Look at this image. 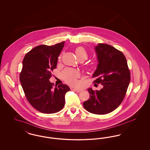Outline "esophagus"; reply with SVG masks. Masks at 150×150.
Returning a JSON list of instances; mask_svg holds the SVG:
<instances>
[{
    "label": "esophagus",
    "instance_id": "esophagus-1",
    "mask_svg": "<svg viewBox=\"0 0 150 150\" xmlns=\"http://www.w3.org/2000/svg\"><path fill=\"white\" fill-rule=\"evenodd\" d=\"M73 90H74L75 92H76V93H80V92L81 91V89H76V88L73 89Z\"/></svg>",
    "mask_w": 150,
    "mask_h": 150
}]
</instances>
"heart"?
<instances>
[{
	"mask_svg": "<svg viewBox=\"0 0 150 150\" xmlns=\"http://www.w3.org/2000/svg\"><path fill=\"white\" fill-rule=\"evenodd\" d=\"M75 54L76 57L79 60L84 61L88 58V54L86 50L82 47H79L76 48ZM62 78L64 80L70 84H76V78L79 76V72L75 70H72L70 69H67L64 70L62 74Z\"/></svg>",
	"mask_w": 150,
	"mask_h": 150,
	"instance_id": "b5f03b06",
	"label": "heart"
}]
</instances>
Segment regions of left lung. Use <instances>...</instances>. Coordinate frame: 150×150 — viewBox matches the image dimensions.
Here are the masks:
<instances>
[{"mask_svg":"<svg viewBox=\"0 0 150 150\" xmlns=\"http://www.w3.org/2000/svg\"><path fill=\"white\" fill-rule=\"evenodd\" d=\"M98 64L93 75L94 81L101 84L100 91L88 88L90 94L84 102L86 111L94 114L104 115L113 111L121 104L130 81L127 59L120 50L111 45L99 43L95 47Z\"/></svg>","mask_w":150,"mask_h":150,"instance_id":"obj_1","label":"left lung"}]
</instances>
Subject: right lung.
<instances>
[{"label":"right lung","instance_id":"obj_1","mask_svg":"<svg viewBox=\"0 0 150 150\" xmlns=\"http://www.w3.org/2000/svg\"><path fill=\"white\" fill-rule=\"evenodd\" d=\"M65 42L37 46L25 55L20 80L29 103L44 114H53L64 107L65 94L70 89L65 84L53 87L50 81Z\"/></svg>","mask_w":150,"mask_h":150}]
</instances>
